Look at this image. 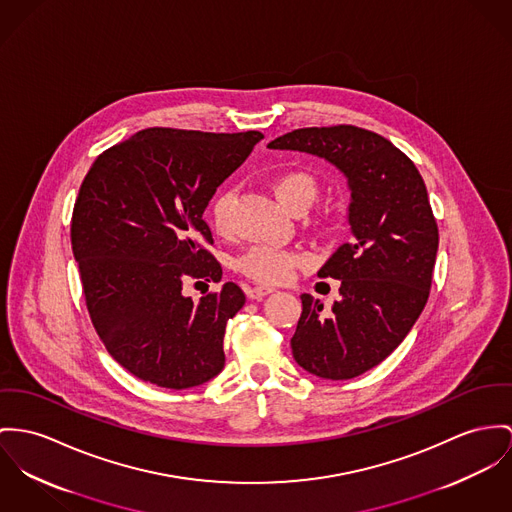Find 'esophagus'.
<instances>
[{"label":"esophagus","instance_id":"esophagus-1","mask_svg":"<svg viewBox=\"0 0 512 512\" xmlns=\"http://www.w3.org/2000/svg\"><path fill=\"white\" fill-rule=\"evenodd\" d=\"M271 292H275V288H271V286H253V288L247 290V296L251 300H261V298H265Z\"/></svg>","mask_w":512,"mask_h":512}]
</instances>
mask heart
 <instances>
[{
    "label": "heart",
    "instance_id": "obj_1",
    "mask_svg": "<svg viewBox=\"0 0 512 512\" xmlns=\"http://www.w3.org/2000/svg\"><path fill=\"white\" fill-rule=\"evenodd\" d=\"M276 200L292 210L294 206H310L314 200L317 187L315 181L304 171H284L278 173L271 183ZM230 204L232 195L222 193L212 202V222L216 232L226 234L230 228ZM304 263L302 255L278 247H253L239 259V271L259 282H284L294 275V269Z\"/></svg>",
    "mask_w": 512,
    "mask_h": 512
}]
</instances>
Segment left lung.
I'll list each match as a JSON object with an SVG mask.
<instances>
[{
  "mask_svg": "<svg viewBox=\"0 0 512 512\" xmlns=\"http://www.w3.org/2000/svg\"><path fill=\"white\" fill-rule=\"evenodd\" d=\"M267 148L325 159L347 179L353 239L317 273L341 280V298L323 312L302 294L290 347L310 374L351 380L394 353L429 300L438 230L427 187L390 140L356 126L300 128Z\"/></svg>",
  "mask_w": 512,
  "mask_h": 512,
  "instance_id": "left-lung-1",
  "label": "left lung"
}]
</instances>
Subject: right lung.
<instances>
[{
  "mask_svg": "<svg viewBox=\"0 0 512 512\" xmlns=\"http://www.w3.org/2000/svg\"><path fill=\"white\" fill-rule=\"evenodd\" d=\"M261 132L148 128L89 167L74 206L72 249L91 321L136 378L195 388L224 368V331L243 308L234 282L198 302L189 278L222 280L204 210Z\"/></svg>",
  "mask_w": 512,
  "mask_h": 512,
  "instance_id": "obj_1",
  "label": "right lung"
}]
</instances>
